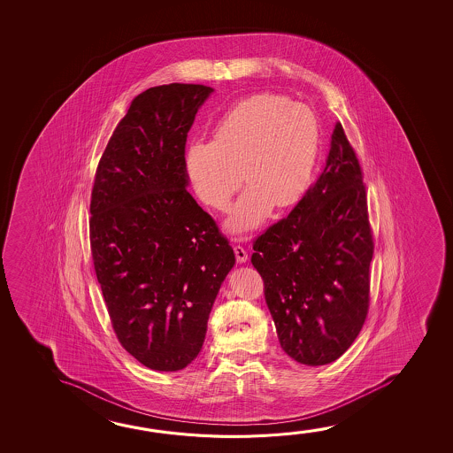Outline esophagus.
<instances>
[{
	"mask_svg": "<svg viewBox=\"0 0 453 453\" xmlns=\"http://www.w3.org/2000/svg\"><path fill=\"white\" fill-rule=\"evenodd\" d=\"M234 252H235L238 264H245L246 260H248V254H246L245 248L240 245L234 246Z\"/></svg>",
	"mask_w": 453,
	"mask_h": 453,
	"instance_id": "1",
	"label": "esophagus"
}]
</instances>
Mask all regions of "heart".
Returning <instances> with one entry per match:
<instances>
[{"label": "heart", "instance_id": "b5f03b06", "mask_svg": "<svg viewBox=\"0 0 453 453\" xmlns=\"http://www.w3.org/2000/svg\"><path fill=\"white\" fill-rule=\"evenodd\" d=\"M316 113L288 97L259 93L246 97L216 123L211 142L194 141L186 149L188 179L208 207L224 211L242 186L226 219L230 234L259 227L272 208L296 205L311 185L319 157Z\"/></svg>", "mask_w": 453, "mask_h": 453}]
</instances>
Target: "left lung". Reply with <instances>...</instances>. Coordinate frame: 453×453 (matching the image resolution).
Returning a JSON list of instances; mask_svg holds the SVG:
<instances>
[{
  "label": "left lung",
  "instance_id": "8db88e82",
  "mask_svg": "<svg viewBox=\"0 0 453 453\" xmlns=\"http://www.w3.org/2000/svg\"><path fill=\"white\" fill-rule=\"evenodd\" d=\"M252 248L282 350L308 366L340 358L366 319L374 250L362 169L340 123L318 181Z\"/></svg>",
  "mask_w": 453,
  "mask_h": 453
}]
</instances>
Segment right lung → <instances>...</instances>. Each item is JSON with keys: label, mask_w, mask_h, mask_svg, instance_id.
<instances>
[{"label": "right lung", "mask_w": 453, "mask_h": 453, "mask_svg": "<svg viewBox=\"0 0 453 453\" xmlns=\"http://www.w3.org/2000/svg\"><path fill=\"white\" fill-rule=\"evenodd\" d=\"M215 89L159 85L133 99L97 165L89 240L121 346L150 370L201 352L235 254L188 193L186 137Z\"/></svg>", "instance_id": "obj_1"}]
</instances>
